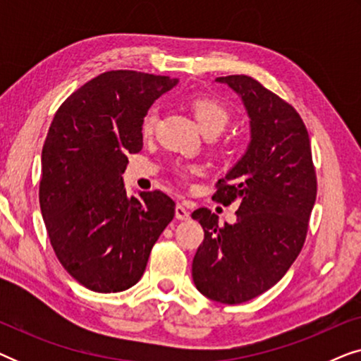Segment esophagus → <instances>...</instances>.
<instances>
[{
  "label": "esophagus",
  "instance_id": "esophagus-1",
  "mask_svg": "<svg viewBox=\"0 0 361 361\" xmlns=\"http://www.w3.org/2000/svg\"><path fill=\"white\" fill-rule=\"evenodd\" d=\"M176 219L177 220H189L190 219V212L187 210L184 205H177L176 207Z\"/></svg>",
  "mask_w": 361,
  "mask_h": 361
}]
</instances>
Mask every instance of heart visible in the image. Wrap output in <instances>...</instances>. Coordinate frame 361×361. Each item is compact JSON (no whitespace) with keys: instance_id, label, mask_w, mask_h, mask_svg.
I'll use <instances>...</instances> for the list:
<instances>
[{"instance_id":"b5f03b06","label":"heart","mask_w":361,"mask_h":361,"mask_svg":"<svg viewBox=\"0 0 361 361\" xmlns=\"http://www.w3.org/2000/svg\"><path fill=\"white\" fill-rule=\"evenodd\" d=\"M192 113H194L195 121L199 123L200 130L204 133H216L225 130V126L228 125L230 120V111L224 103L216 98L212 97H197L190 102ZM156 123L154 111H149L142 121V131L151 133ZM194 172L195 169H190Z\"/></svg>"}]
</instances>
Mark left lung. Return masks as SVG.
Instances as JSON below:
<instances>
[{
  "label": "left lung",
  "mask_w": 361,
  "mask_h": 361,
  "mask_svg": "<svg viewBox=\"0 0 361 361\" xmlns=\"http://www.w3.org/2000/svg\"><path fill=\"white\" fill-rule=\"evenodd\" d=\"M215 82L241 98L250 118V142L214 195L224 205L238 202L235 224L220 226L209 209L192 214L204 228L192 279L205 298L241 304L273 288L298 258L317 180L309 133L289 103L251 77Z\"/></svg>",
  "instance_id": "left-lung-1"
}]
</instances>
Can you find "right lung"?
Listing matches in <instances>:
<instances>
[{
  "mask_svg": "<svg viewBox=\"0 0 361 361\" xmlns=\"http://www.w3.org/2000/svg\"><path fill=\"white\" fill-rule=\"evenodd\" d=\"M177 78L111 71L59 108L42 147L39 202L59 261L95 293H121L141 279L176 204L164 192L128 197V154L141 151L142 121Z\"/></svg>",
  "mask_w": 361,
  "mask_h": 361,
  "instance_id": "obj_1",
  "label": "right lung"
}]
</instances>
